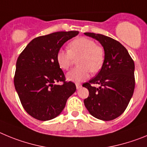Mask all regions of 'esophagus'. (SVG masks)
I'll return each mask as SVG.
<instances>
[{"label":"esophagus","instance_id":"1","mask_svg":"<svg viewBox=\"0 0 147 147\" xmlns=\"http://www.w3.org/2000/svg\"><path fill=\"white\" fill-rule=\"evenodd\" d=\"M75 86H76V88H77V89H79V88H80V87L82 86H81V84H80V83H77L76 84H75Z\"/></svg>","mask_w":147,"mask_h":147}]
</instances>
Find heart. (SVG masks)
<instances>
[{
    "label": "heart",
    "instance_id": "heart-1",
    "mask_svg": "<svg viewBox=\"0 0 147 147\" xmlns=\"http://www.w3.org/2000/svg\"><path fill=\"white\" fill-rule=\"evenodd\" d=\"M68 50H59L56 61L62 69H68L77 59L78 67L71 69L67 74L69 81L79 83L88 78L90 71L96 73L100 70L105 60V51L102 46L96 45L94 40L86 37L74 39L69 44Z\"/></svg>",
    "mask_w": 147,
    "mask_h": 147
}]
</instances>
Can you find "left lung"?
Wrapping results in <instances>:
<instances>
[{"mask_svg": "<svg viewBox=\"0 0 147 147\" xmlns=\"http://www.w3.org/2000/svg\"><path fill=\"white\" fill-rule=\"evenodd\" d=\"M84 34L98 41L105 51V60L96 76L83 84L89 95L84 105L92 116L111 121L122 114L135 88V64L129 53L118 41L94 33ZM92 84H99L98 88Z\"/></svg>", "mask_w": 147, "mask_h": 147, "instance_id": "left-lung-1", "label": "left lung"}]
</instances>
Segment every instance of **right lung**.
Listing matches in <instances>:
<instances>
[{"label":"right lung","mask_w":147,"mask_h":147,"mask_svg":"<svg viewBox=\"0 0 147 147\" xmlns=\"http://www.w3.org/2000/svg\"><path fill=\"white\" fill-rule=\"evenodd\" d=\"M78 31H59L33 39L16 63L14 87L26 111L40 121L55 118L67 99L76 91L75 84L65 81L56 61L62 45ZM63 84L58 85V82Z\"/></svg>","instance_id":"1"}]
</instances>
